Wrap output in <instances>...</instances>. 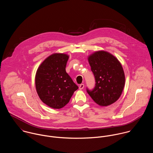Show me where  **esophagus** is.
Masks as SVG:
<instances>
[{"mask_svg": "<svg viewBox=\"0 0 153 153\" xmlns=\"http://www.w3.org/2000/svg\"><path fill=\"white\" fill-rule=\"evenodd\" d=\"M84 87H85L84 84H81V85H79V89L80 90H82V89H83Z\"/></svg>", "mask_w": 153, "mask_h": 153, "instance_id": "obj_1", "label": "esophagus"}]
</instances>
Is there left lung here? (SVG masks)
<instances>
[{"label":"left lung","mask_w":153,"mask_h":153,"mask_svg":"<svg viewBox=\"0 0 153 153\" xmlns=\"http://www.w3.org/2000/svg\"><path fill=\"white\" fill-rule=\"evenodd\" d=\"M94 74V88L87 92L91 99L101 106H107L120 97L125 84L123 68L118 59L105 51L94 53L88 57Z\"/></svg>","instance_id":"1"}]
</instances>
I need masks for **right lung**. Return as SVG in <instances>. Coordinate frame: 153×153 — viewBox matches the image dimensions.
Wrapping results in <instances>:
<instances>
[{
  "label": "right lung",
  "instance_id": "right-lung-1",
  "mask_svg": "<svg viewBox=\"0 0 153 153\" xmlns=\"http://www.w3.org/2000/svg\"><path fill=\"white\" fill-rule=\"evenodd\" d=\"M68 59V54H53L42 62L36 71L35 85L38 96L53 108L65 106L79 88L66 71Z\"/></svg>",
  "mask_w": 153,
  "mask_h": 153
}]
</instances>
